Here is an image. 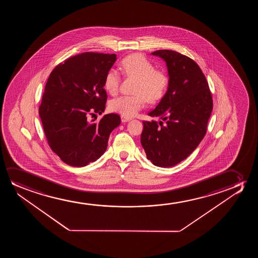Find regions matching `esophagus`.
Listing matches in <instances>:
<instances>
[{
	"label": "esophagus",
	"mask_w": 258,
	"mask_h": 258,
	"mask_svg": "<svg viewBox=\"0 0 258 258\" xmlns=\"http://www.w3.org/2000/svg\"><path fill=\"white\" fill-rule=\"evenodd\" d=\"M120 118H121V121L122 122H127V121H130L131 120V118H130V117L123 116V115L120 117Z\"/></svg>",
	"instance_id": "34e87169"
}]
</instances>
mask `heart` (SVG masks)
<instances>
[{
	"instance_id": "obj_1",
	"label": "heart",
	"mask_w": 258,
	"mask_h": 258,
	"mask_svg": "<svg viewBox=\"0 0 258 258\" xmlns=\"http://www.w3.org/2000/svg\"><path fill=\"white\" fill-rule=\"evenodd\" d=\"M124 73L138 79L135 93L136 96H120L110 103L113 112L123 116L132 117L145 106V99L153 103L162 98L166 92L168 79L162 71H155L154 65L144 55L136 53L124 58L120 62ZM120 74L116 70L107 71L104 86L110 94L116 93L120 85Z\"/></svg>"
}]
</instances>
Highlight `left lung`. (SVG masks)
<instances>
[{"label": "left lung", "mask_w": 258, "mask_h": 258, "mask_svg": "<svg viewBox=\"0 0 258 258\" xmlns=\"http://www.w3.org/2000/svg\"><path fill=\"white\" fill-rule=\"evenodd\" d=\"M166 62L168 85L148 113L160 120L143 121L141 144L154 166L170 167L187 159L205 137L212 113L208 83L194 60L172 50L151 53Z\"/></svg>", "instance_id": "1"}]
</instances>
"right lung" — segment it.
Returning a JSON list of instances; mask_svg holds the SVG:
<instances>
[{"label":"right lung","mask_w":258,"mask_h":258,"mask_svg":"<svg viewBox=\"0 0 258 258\" xmlns=\"http://www.w3.org/2000/svg\"><path fill=\"white\" fill-rule=\"evenodd\" d=\"M116 54L84 53L59 64L46 82L39 113L50 148L64 163L83 167L106 152L111 132L120 124L116 113L88 120L106 109L104 81Z\"/></svg>","instance_id":"obj_1"}]
</instances>
